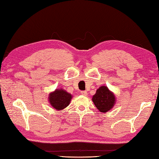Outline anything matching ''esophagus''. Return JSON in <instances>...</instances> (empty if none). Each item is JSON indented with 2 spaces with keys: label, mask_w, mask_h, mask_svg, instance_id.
<instances>
[{
  "label": "esophagus",
  "mask_w": 159,
  "mask_h": 159,
  "mask_svg": "<svg viewBox=\"0 0 159 159\" xmlns=\"http://www.w3.org/2000/svg\"><path fill=\"white\" fill-rule=\"evenodd\" d=\"M81 94H82L83 95H84V96H87V92L86 91H81Z\"/></svg>",
  "instance_id": "1"
}]
</instances>
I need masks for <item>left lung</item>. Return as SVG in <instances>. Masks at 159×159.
Here are the masks:
<instances>
[{"instance_id": "1", "label": "left lung", "mask_w": 159, "mask_h": 159, "mask_svg": "<svg viewBox=\"0 0 159 159\" xmlns=\"http://www.w3.org/2000/svg\"><path fill=\"white\" fill-rule=\"evenodd\" d=\"M92 101L99 112L106 113L115 105L116 98L113 92L106 86H101L93 95Z\"/></svg>"}]
</instances>
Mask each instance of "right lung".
<instances>
[{"label":"right lung","mask_w":159,"mask_h":159,"mask_svg":"<svg viewBox=\"0 0 159 159\" xmlns=\"http://www.w3.org/2000/svg\"><path fill=\"white\" fill-rule=\"evenodd\" d=\"M72 97V95L64 89L60 88L51 92L49 94L48 100L52 108L57 111H60L70 104Z\"/></svg>","instance_id":"right-lung-1"}]
</instances>
